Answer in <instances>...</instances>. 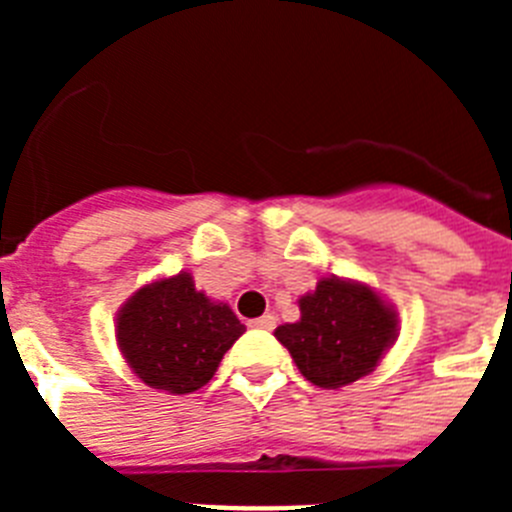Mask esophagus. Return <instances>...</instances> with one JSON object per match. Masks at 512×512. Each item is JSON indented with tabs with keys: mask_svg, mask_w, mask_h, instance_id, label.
I'll return each mask as SVG.
<instances>
[{
	"mask_svg": "<svg viewBox=\"0 0 512 512\" xmlns=\"http://www.w3.org/2000/svg\"><path fill=\"white\" fill-rule=\"evenodd\" d=\"M251 328H261V330H274V325H277V318L274 315H261V318L251 320Z\"/></svg>",
	"mask_w": 512,
	"mask_h": 512,
	"instance_id": "esophagus-1",
	"label": "esophagus"
}]
</instances>
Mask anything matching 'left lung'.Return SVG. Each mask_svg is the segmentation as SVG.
I'll list each match as a JSON object with an SVG mask.
<instances>
[{"label":"left lung","instance_id":"obj_1","mask_svg":"<svg viewBox=\"0 0 512 512\" xmlns=\"http://www.w3.org/2000/svg\"><path fill=\"white\" fill-rule=\"evenodd\" d=\"M300 320L279 325L277 341L287 348L307 382L336 390L374 372L397 341V312L372 287L346 279H320L300 297Z\"/></svg>","mask_w":512,"mask_h":512}]
</instances>
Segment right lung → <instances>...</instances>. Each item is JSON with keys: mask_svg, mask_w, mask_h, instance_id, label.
<instances>
[{"mask_svg": "<svg viewBox=\"0 0 512 512\" xmlns=\"http://www.w3.org/2000/svg\"><path fill=\"white\" fill-rule=\"evenodd\" d=\"M246 325L194 289L192 274L140 287L117 312V343L140 382L171 395L200 390Z\"/></svg>", "mask_w": 512, "mask_h": 512, "instance_id": "add662e5", "label": "right lung"}]
</instances>
